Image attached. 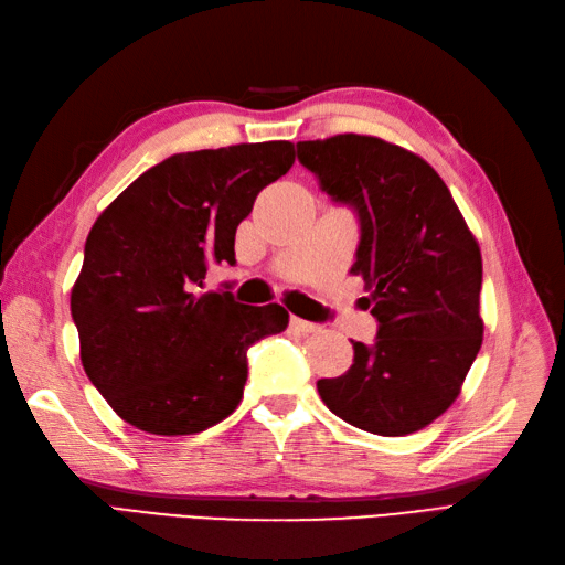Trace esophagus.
<instances>
[{"label": "esophagus", "instance_id": "obj_1", "mask_svg": "<svg viewBox=\"0 0 565 565\" xmlns=\"http://www.w3.org/2000/svg\"><path fill=\"white\" fill-rule=\"evenodd\" d=\"M291 327L296 331H300V334H317V331H320V327L312 324V322L300 320V317H291Z\"/></svg>", "mask_w": 565, "mask_h": 565}]
</instances>
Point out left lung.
<instances>
[{"mask_svg":"<svg viewBox=\"0 0 565 565\" xmlns=\"http://www.w3.org/2000/svg\"><path fill=\"white\" fill-rule=\"evenodd\" d=\"M322 191L360 216L351 271L370 288L374 345L317 382L327 408L380 437H406L444 415L480 353L482 253L446 183L420 154L377 136L300 140Z\"/></svg>","mask_w":565,"mask_h":565,"instance_id":"left-lung-1","label":"left lung"}]
</instances>
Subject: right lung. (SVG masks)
<instances>
[{"instance_id":"obj_1","label":"right lung","mask_w":565,"mask_h":565,"mask_svg":"<svg viewBox=\"0 0 565 565\" xmlns=\"http://www.w3.org/2000/svg\"><path fill=\"white\" fill-rule=\"evenodd\" d=\"M294 162L288 140L181 152L97 216L71 315L85 374L128 425L183 437L238 408L245 353L284 331L288 312L205 291L207 269L236 263L238 224Z\"/></svg>"}]
</instances>
